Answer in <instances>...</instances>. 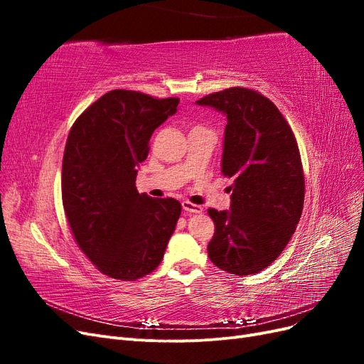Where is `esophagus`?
Returning a JSON list of instances; mask_svg holds the SVG:
<instances>
[{"label": "esophagus", "mask_w": 364, "mask_h": 364, "mask_svg": "<svg viewBox=\"0 0 364 364\" xmlns=\"http://www.w3.org/2000/svg\"><path fill=\"white\" fill-rule=\"evenodd\" d=\"M182 208L185 209L186 213H202V211H203L202 206L194 205V203H191V202H188V200H183V202H182Z\"/></svg>", "instance_id": "34e87169"}]
</instances>
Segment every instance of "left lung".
<instances>
[{
    "label": "left lung",
    "instance_id": "obj_1",
    "mask_svg": "<svg viewBox=\"0 0 364 364\" xmlns=\"http://www.w3.org/2000/svg\"><path fill=\"white\" fill-rule=\"evenodd\" d=\"M228 118L222 174L234 178L229 211L208 209L215 232L208 257L237 277L258 273L293 237L304 208L301 153L279 109L258 91L228 87L197 100Z\"/></svg>",
    "mask_w": 364,
    "mask_h": 364
}]
</instances>
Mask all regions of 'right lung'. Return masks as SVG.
Instances as JSON below:
<instances>
[{
    "instance_id": "1",
    "label": "right lung",
    "mask_w": 364,
    "mask_h": 364,
    "mask_svg": "<svg viewBox=\"0 0 364 364\" xmlns=\"http://www.w3.org/2000/svg\"><path fill=\"white\" fill-rule=\"evenodd\" d=\"M179 98L114 90L74 121L62 162V202L75 243L106 277L136 281L155 270L181 203L139 194L138 164Z\"/></svg>"
}]
</instances>
